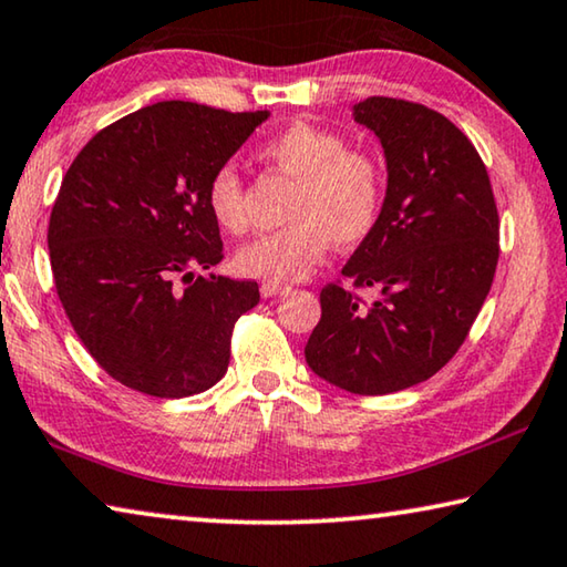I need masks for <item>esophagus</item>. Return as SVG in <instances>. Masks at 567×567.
Wrapping results in <instances>:
<instances>
[{"label": "esophagus", "instance_id": "1", "mask_svg": "<svg viewBox=\"0 0 567 567\" xmlns=\"http://www.w3.org/2000/svg\"><path fill=\"white\" fill-rule=\"evenodd\" d=\"M290 290H292V287L282 285V282H262V287H259L262 298H277V295H287Z\"/></svg>", "mask_w": 567, "mask_h": 567}]
</instances>
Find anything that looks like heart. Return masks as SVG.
<instances>
[{
    "label": "heart",
    "instance_id": "1",
    "mask_svg": "<svg viewBox=\"0 0 567 567\" xmlns=\"http://www.w3.org/2000/svg\"><path fill=\"white\" fill-rule=\"evenodd\" d=\"M257 156L295 182L287 202L290 224L241 247L235 257L237 272L269 282L298 280L320 262L330 241L355 247L379 227L385 199L381 161L368 151L348 148L340 133L295 123L265 141ZM206 209L227 235L247 231L245 186L231 166L212 174Z\"/></svg>",
    "mask_w": 567,
    "mask_h": 567
}]
</instances>
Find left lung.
Here are the masks:
<instances>
[{
  "instance_id": "8db88e82",
  "label": "left lung",
  "mask_w": 567,
  "mask_h": 567,
  "mask_svg": "<svg viewBox=\"0 0 567 567\" xmlns=\"http://www.w3.org/2000/svg\"><path fill=\"white\" fill-rule=\"evenodd\" d=\"M353 118L381 138L389 188L343 267L349 285L320 290L305 358L338 389L385 396L442 371L470 336L497 269L499 214L487 166L446 115L373 95ZM365 286L379 301L360 298Z\"/></svg>"
}]
</instances>
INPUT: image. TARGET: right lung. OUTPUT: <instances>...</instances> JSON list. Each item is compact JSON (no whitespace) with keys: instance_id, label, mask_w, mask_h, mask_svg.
<instances>
[{"instance_id":"obj_1","label":"right lung","mask_w":567,"mask_h":567,"mask_svg":"<svg viewBox=\"0 0 567 567\" xmlns=\"http://www.w3.org/2000/svg\"><path fill=\"white\" fill-rule=\"evenodd\" d=\"M267 111L146 105L90 138L62 178L48 245L70 326L103 371L146 396L184 399L227 373L255 280L194 277L224 259L206 184Z\"/></svg>"}]
</instances>
